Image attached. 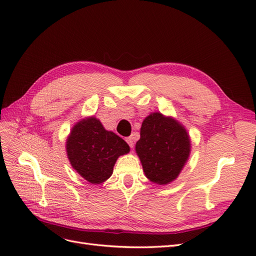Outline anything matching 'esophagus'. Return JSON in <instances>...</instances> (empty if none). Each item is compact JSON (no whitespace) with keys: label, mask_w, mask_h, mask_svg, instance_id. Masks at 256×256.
Listing matches in <instances>:
<instances>
[{"label":"esophagus","mask_w":256,"mask_h":256,"mask_svg":"<svg viewBox=\"0 0 256 256\" xmlns=\"http://www.w3.org/2000/svg\"><path fill=\"white\" fill-rule=\"evenodd\" d=\"M126 142L129 144V146L132 148L134 145V138L132 136H129V138H126Z\"/></svg>","instance_id":"esophagus-1"}]
</instances>
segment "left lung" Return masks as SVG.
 Masks as SVG:
<instances>
[{"mask_svg": "<svg viewBox=\"0 0 256 256\" xmlns=\"http://www.w3.org/2000/svg\"><path fill=\"white\" fill-rule=\"evenodd\" d=\"M140 134L136 152L145 176L160 186L174 182L191 152L187 129L172 116L152 112L143 120Z\"/></svg>", "mask_w": 256, "mask_h": 256, "instance_id": "obj_1", "label": "left lung"}]
</instances>
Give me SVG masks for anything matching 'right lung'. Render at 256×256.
<instances>
[{
    "instance_id": "right-lung-1",
    "label": "right lung",
    "mask_w": 256,
    "mask_h": 256,
    "mask_svg": "<svg viewBox=\"0 0 256 256\" xmlns=\"http://www.w3.org/2000/svg\"><path fill=\"white\" fill-rule=\"evenodd\" d=\"M130 152L129 145L113 131H108L95 116H88L72 128L66 152L74 171L90 184L109 180L118 157Z\"/></svg>"
}]
</instances>
